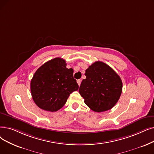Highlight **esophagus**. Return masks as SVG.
Wrapping results in <instances>:
<instances>
[{
    "instance_id": "obj_1",
    "label": "esophagus",
    "mask_w": 154,
    "mask_h": 154,
    "mask_svg": "<svg viewBox=\"0 0 154 154\" xmlns=\"http://www.w3.org/2000/svg\"><path fill=\"white\" fill-rule=\"evenodd\" d=\"M77 84H78V85H81V79H79V80H77Z\"/></svg>"
}]
</instances>
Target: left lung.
I'll list each match as a JSON object with an SVG mask.
<instances>
[{"label":"left lung","mask_w":154,"mask_h":154,"mask_svg":"<svg viewBox=\"0 0 154 154\" xmlns=\"http://www.w3.org/2000/svg\"><path fill=\"white\" fill-rule=\"evenodd\" d=\"M86 79L79 90L90 109L101 112L111 109L122 92L121 78L109 65L97 61L85 70Z\"/></svg>","instance_id":"8db88e82"}]
</instances>
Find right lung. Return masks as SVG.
Returning a JSON list of instances; mask_svg holds the SVG:
<instances>
[{"label": "right lung", "instance_id": "obj_1", "mask_svg": "<svg viewBox=\"0 0 154 154\" xmlns=\"http://www.w3.org/2000/svg\"><path fill=\"white\" fill-rule=\"evenodd\" d=\"M65 60L55 58L36 71L31 81V92L35 104L43 110L55 112L65 105L70 94L79 89L72 69Z\"/></svg>", "mask_w": 154, "mask_h": 154}]
</instances>
